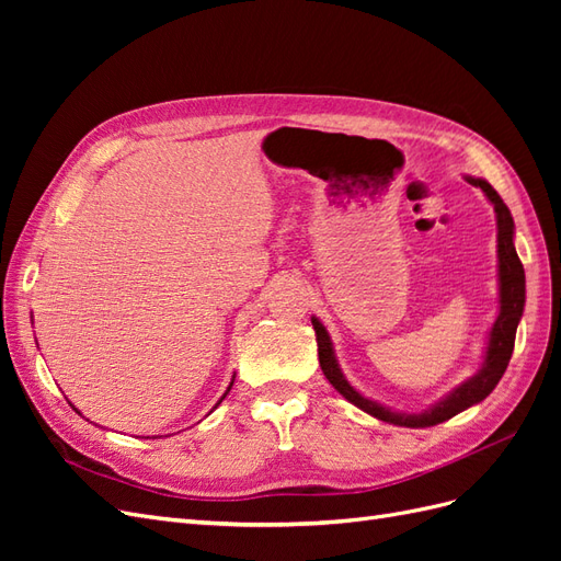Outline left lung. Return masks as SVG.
<instances>
[{
  "instance_id": "left-lung-1",
  "label": "left lung",
  "mask_w": 561,
  "mask_h": 561,
  "mask_svg": "<svg viewBox=\"0 0 561 561\" xmlns=\"http://www.w3.org/2000/svg\"><path fill=\"white\" fill-rule=\"evenodd\" d=\"M472 186H480L484 196L491 201V206L496 210V227H499V316L491 325L489 332V342H486V353H484V363L478 369V375H472L468 381L461 386H456L449 396H445L439 402H435L428 410H423L419 414H402L393 412L388 407L365 398L363 393L355 390L346 377L342 367L336 363V355L332 348V339L325 330V325L313 316V330H316V342H318V360L322 375L328 377V381L342 393L348 402L355 407H360L363 412L377 416L379 421L393 423V426H407V428H428L437 426L458 412L468 410V407L482 402L491 390L496 388L501 381L503 371L511 363V355L515 348V334H517V322L524 311V266L517 257V250L513 243L515 236V222L513 215L507 210L503 198L496 194L494 186H491L486 180L480 178H466Z\"/></svg>"
}]
</instances>
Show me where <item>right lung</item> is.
I'll list each match as a JSON object with an SVG mask.
<instances>
[{
	"instance_id": "right-lung-1",
	"label": "right lung",
	"mask_w": 561,
	"mask_h": 561,
	"mask_svg": "<svg viewBox=\"0 0 561 561\" xmlns=\"http://www.w3.org/2000/svg\"><path fill=\"white\" fill-rule=\"evenodd\" d=\"M231 386H233V381H231V383H229V388H227V393H229V390H231ZM227 393H225V396H222V400H225V398H227ZM222 400H219V402H222ZM219 402H217V404H219ZM217 404H215V407H217Z\"/></svg>"
}]
</instances>
